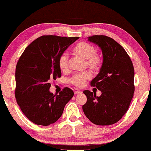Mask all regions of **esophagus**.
Wrapping results in <instances>:
<instances>
[{
  "mask_svg": "<svg viewBox=\"0 0 151 151\" xmlns=\"http://www.w3.org/2000/svg\"><path fill=\"white\" fill-rule=\"evenodd\" d=\"M81 91H76L75 92H74V94L75 95H78V94H80V93H81Z\"/></svg>",
  "mask_w": 151,
  "mask_h": 151,
  "instance_id": "obj_1",
  "label": "esophagus"
}]
</instances>
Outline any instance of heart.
<instances>
[{"label": "heart", "instance_id": "heart-1", "mask_svg": "<svg viewBox=\"0 0 151 151\" xmlns=\"http://www.w3.org/2000/svg\"><path fill=\"white\" fill-rule=\"evenodd\" d=\"M95 51H96V48L93 45L85 41L78 42L72 49V51L74 54L85 60L86 65L88 68L93 71H96L100 69L102 60H101L100 54ZM58 65L62 71L67 72L69 71V58L67 55L65 54L60 55L58 60ZM91 77V75L90 72L85 71L84 73H77L74 75L71 78L70 82L77 87H82L84 85L86 82L90 79Z\"/></svg>", "mask_w": 151, "mask_h": 151}]
</instances>
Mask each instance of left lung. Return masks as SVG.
Segmentation results:
<instances>
[{
  "label": "left lung",
  "instance_id": "8db88e82",
  "mask_svg": "<svg viewBox=\"0 0 151 151\" xmlns=\"http://www.w3.org/2000/svg\"><path fill=\"white\" fill-rule=\"evenodd\" d=\"M88 40L100 47L103 63L91 85L101 91L100 96L84 91L86 102L82 106L84 114L97 125H111L127 113L135 91L134 68L127 51L110 37L95 35Z\"/></svg>",
  "mask_w": 151,
  "mask_h": 151
}]
</instances>
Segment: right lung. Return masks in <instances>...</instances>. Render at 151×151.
I'll return each mask as SVG.
<instances>
[{"label":"right lung","instance_id":"1","mask_svg":"<svg viewBox=\"0 0 151 151\" xmlns=\"http://www.w3.org/2000/svg\"><path fill=\"white\" fill-rule=\"evenodd\" d=\"M79 37L53 35L36 39L24 49L16 67L15 97L22 112L33 123L49 126L61 117L73 91L65 87L53 95L50 82L61 77L60 55Z\"/></svg>","mask_w":151,"mask_h":151}]
</instances>
